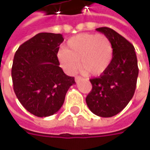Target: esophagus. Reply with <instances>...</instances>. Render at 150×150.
Instances as JSON below:
<instances>
[{"instance_id":"obj_1","label":"esophagus","mask_w":150,"mask_h":150,"mask_svg":"<svg viewBox=\"0 0 150 150\" xmlns=\"http://www.w3.org/2000/svg\"><path fill=\"white\" fill-rule=\"evenodd\" d=\"M80 80H81V76H76L75 77V81L76 82H78Z\"/></svg>"}]
</instances>
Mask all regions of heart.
<instances>
[{"mask_svg":"<svg viewBox=\"0 0 150 150\" xmlns=\"http://www.w3.org/2000/svg\"><path fill=\"white\" fill-rule=\"evenodd\" d=\"M112 55V45L106 35L82 33L69 39L65 49L59 51L58 59L68 74L75 73L80 61L84 74L97 76L108 69Z\"/></svg>","mask_w":150,"mask_h":150,"instance_id":"b5f03b06","label":"heart"}]
</instances>
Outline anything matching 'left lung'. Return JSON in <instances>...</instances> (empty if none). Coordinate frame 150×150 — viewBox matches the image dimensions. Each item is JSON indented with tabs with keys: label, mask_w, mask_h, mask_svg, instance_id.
Instances as JSON below:
<instances>
[{
	"label": "left lung",
	"mask_w": 150,
	"mask_h": 150,
	"mask_svg": "<svg viewBox=\"0 0 150 150\" xmlns=\"http://www.w3.org/2000/svg\"><path fill=\"white\" fill-rule=\"evenodd\" d=\"M96 31L110 39L113 56L108 69L90 80L92 89L86 101L94 114L110 117L119 113L134 96L139 75L138 60L134 45L116 31L107 27Z\"/></svg>",
	"instance_id": "obj_1"
}]
</instances>
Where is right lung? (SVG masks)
I'll list each match as a JSON object with an SVG mask.
<instances>
[{
  "label": "right lung",
  "mask_w": 150,
  "mask_h": 150,
  "mask_svg": "<svg viewBox=\"0 0 150 150\" xmlns=\"http://www.w3.org/2000/svg\"><path fill=\"white\" fill-rule=\"evenodd\" d=\"M62 34L40 33L16 50L11 68L13 90L21 104L37 117L57 112L75 78L66 75L57 57Z\"/></svg>",
  "instance_id": "add662e5"
}]
</instances>
